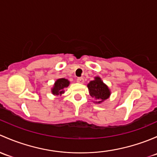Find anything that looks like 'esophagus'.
<instances>
[{
    "instance_id": "34e87169",
    "label": "esophagus",
    "mask_w": 157,
    "mask_h": 157,
    "mask_svg": "<svg viewBox=\"0 0 157 157\" xmlns=\"http://www.w3.org/2000/svg\"><path fill=\"white\" fill-rule=\"evenodd\" d=\"M77 82L80 84H83L84 83V78H77Z\"/></svg>"
}]
</instances>
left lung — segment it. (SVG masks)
I'll list each match as a JSON object with an SVG mask.
<instances>
[{"mask_svg": "<svg viewBox=\"0 0 157 157\" xmlns=\"http://www.w3.org/2000/svg\"><path fill=\"white\" fill-rule=\"evenodd\" d=\"M90 95L97 100L95 103H101L110 96V90L107 85H105L100 77H95L94 80L90 81L88 84Z\"/></svg>", "mask_w": 157, "mask_h": 157, "instance_id": "8db88e82", "label": "left lung"}]
</instances>
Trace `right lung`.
<instances>
[{"label":"right lung","mask_w":157,"mask_h":157,"mask_svg":"<svg viewBox=\"0 0 157 157\" xmlns=\"http://www.w3.org/2000/svg\"><path fill=\"white\" fill-rule=\"evenodd\" d=\"M69 81L66 78H59L55 82L51 92L54 95H61L64 93V90L69 86Z\"/></svg>","instance_id":"add662e5"}]
</instances>
